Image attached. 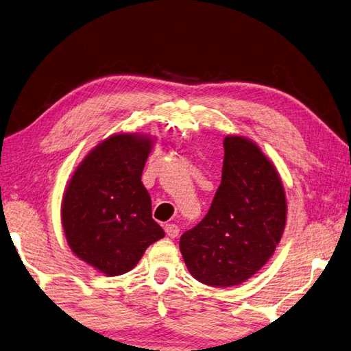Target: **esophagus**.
Here are the masks:
<instances>
[{
  "instance_id": "obj_1",
  "label": "esophagus",
  "mask_w": 351,
  "mask_h": 351,
  "mask_svg": "<svg viewBox=\"0 0 351 351\" xmlns=\"http://www.w3.org/2000/svg\"><path fill=\"white\" fill-rule=\"evenodd\" d=\"M165 232H167V234L169 236V238H177L178 236V232H180V228H178L176 224H167L165 226Z\"/></svg>"
}]
</instances>
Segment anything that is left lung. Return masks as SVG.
I'll list each match as a JSON object with an SVG mask.
<instances>
[{"label": "left lung", "mask_w": 351, "mask_h": 351, "mask_svg": "<svg viewBox=\"0 0 351 351\" xmlns=\"http://www.w3.org/2000/svg\"><path fill=\"white\" fill-rule=\"evenodd\" d=\"M286 210L274 163L252 139L226 136L223 176L210 209L180 238L192 277L215 288L248 280L274 254Z\"/></svg>", "instance_id": "1"}]
</instances>
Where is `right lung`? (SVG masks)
Masks as SVG:
<instances>
[{"mask_svg":"<svg viewBox=\"0 0 351 351\" xmlns=\"http://www.w3.org/2000/svg\"><path fill=\"white\" fill-rule=\"evenodd\" d=\"M152 148L148 134H112L86 154L63 192L60 215L69 248L106 276L133 269L165 236L141 182Z\"/></svg>","mask_w":351,"mask_h":351,"instance_id":"right-lung-1","label":"right lung"}]
</instances>
